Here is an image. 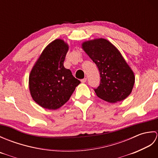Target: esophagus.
<instances>
[{"label":"esophagus","mask_w":158,"mask_h":158,"mask_svg":"<svg viewBox=\"0 0 158 158\" xmlns=\"http://www.w3.org/2000/svg\"><path fill=\"white\" fill-rule=\"evenodd\" d=\"M86 81H87V78H84V79H81V83H85V82H86Z\"/></svg>","instance_id":"esophagus-1"}]
</instances>
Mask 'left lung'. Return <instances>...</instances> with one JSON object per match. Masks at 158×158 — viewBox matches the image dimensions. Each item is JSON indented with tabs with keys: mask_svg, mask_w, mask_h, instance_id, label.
I'll return each instance as SVG.
<instances>
[{
	"mask_svg": "<svg viewBox=\"0 0 158 158\" xmlns=\"http://www.w3.org/2000/svg\"><path fill=\"white\" fill-rule=\"evenodd\" d=\"M81 48L99 70L100 83L94 89L97 96L110 103L126 99L132 91L135 77L116 47L99 38L83 42Z\"/></svg>",
	"mask_w": 158,
	"mask_h": 158,
	"instance_id": "obj_1",
	"label": "left lung"
}]
</instances>
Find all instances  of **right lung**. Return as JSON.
I'll return each instance as SVG.
<instances>
[{
	"mask_svg": "<svg viewBox=\"0 0 158 158\" xmlns=\"http://www.w3.org/2000/svg\"><path fill=\"white\" fill-rule=\"evenodd\" d=\"M69 45L53 41L43 49L29 75V89L34 101L44 109L56 110L68 101L81 81L64 66Z\"/></svg>",
	"mask_w": 158,
	"mask_h": 158,
	"instance_id": "obj_1",
	"label": "right lung"
}]
</instances>
